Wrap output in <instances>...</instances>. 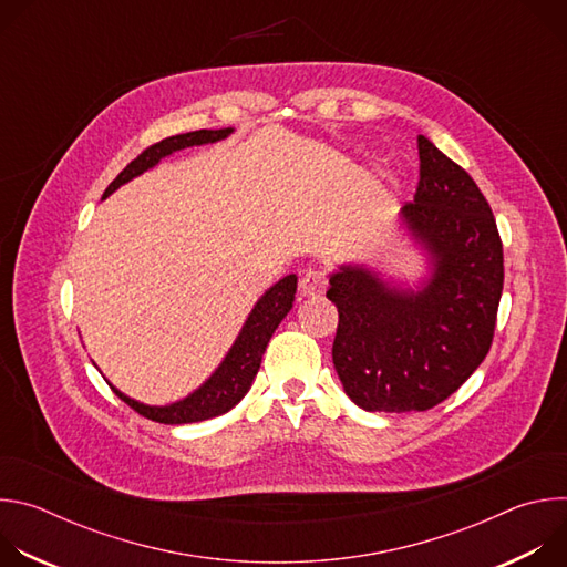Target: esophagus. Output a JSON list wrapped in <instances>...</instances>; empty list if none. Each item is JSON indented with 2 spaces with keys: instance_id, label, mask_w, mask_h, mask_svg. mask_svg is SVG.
Masks as SVG:
<instances>
[{
  "instance_id": "obj_1",
  "label": "esophagus",
  "mask_w": 567,
  "mask_h": 567,
  "mask_svg": "<svg viewBox=\"0 0 567 567\" xmlns=\"http://www.w3.org/2000/svg\"><path fill=\"white\" fill-rule=\"evenodd\" d=\"M302 296H318L328 289V274L322 269H309L298 282Z\"/></svg>"
}]
</instances>
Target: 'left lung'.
Listing matches in <instances>:
<instances>
[{
    "instance_id": "8db88e82",
    "label": "left lung",
    "mask_w": 567,
    "mask_h": 567,
    "mask_svg": "<svg viewBox=\"0 0 567 567\" xmlns=\"http://www.w3.org/2000/svg\"><path fill=\"white\" fill-rule=\"evenodd\" d=\"M420 182L403 217L435 256L420 293L388 289L346 267L330 278L339 309L332 346L348 396L370 413L429 411L487 357L505 282L503 239L489 202L464 168L417 136Z\"/></svg>"
}]
</instances>
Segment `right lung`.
Here are the masks:
<instances>
[{"label": "right lung", "instance_id": "right-lung-1", "mask_svg": "<svg viewBox=\"0 0 567 567\" xmlns=\"http://www.w3.org/2000/svg\"><path fill=\"white\" fill-rule=\"evenodd\" d=\"M230 130H195L177 136H168L158 143H152L145 147L134 161L123 168V173L107 186L105 195H112L121 184L130 182L132 177L141 175L143 171L152 168L158 158H164L173 154L175 150L190 147V145H202V143H213L219 141L228 134ZM293 293H296V276H287L280 282H276L256 305L251 311L249 320L241 328L235 346L226 354L224 363L215 370V374L190 396L184 401L173 403V406H143V403L125 396L116 388H112L130 409H134L141 417L158 422V424H190V422H202L217 417L221 413H228L235 403L245 396L260 370L262 354L267 350L269 339L274 337L276 328L280 326V320L289 313L293 305Z\"/></svg>", "mask_w": 567, "mask_h": 567}]
</instances>
